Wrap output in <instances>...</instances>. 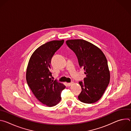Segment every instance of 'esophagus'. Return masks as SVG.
<instances>
[{
	"label": "esophagus",
	"instance_id": "esophagus-1",
	"mask_svg": "<svg viewBox=\"0 0 131 131\" xmlns=\"http://www.w3.org/2000/svg\"><path fill=\"white\" fill-rule=\"evenodd\" d=\"M72 83H73V82H70V83H67V85H68V86H70V85H71L72 84Z\"/></svg>",
	"mask_w": 131,
	"mask_h": 131
}]
</instances>
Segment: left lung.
<instances>
[{"label": "left lung", "mask_w": 131, "mask_h": 131, "mask_svg": "<svg viewBox=\"0 0 131 131\" xmlns=\"http://www.w3.org/2000/svg\"><path fill=\"white\" fill-rule=\"evenodd\" d=\"M66 44L77 57L86 77L79 81L82 91L78 96L81 102L92 104L103 96L110 81V71L105 54L97 46L83 39H71Z\"/></svg>", "instance_id": "8db88e82"}]
</instances>
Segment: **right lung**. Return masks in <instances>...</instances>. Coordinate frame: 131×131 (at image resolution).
I'll return each instance as SVG.
<instances>
[{
  "label": "right lung",
  "mask_w": 131,
  "mask_h": 131,
  "mask_svg": "<svg viewBox=\"0 0 131 131\" xmlns=\"http://www.w3.org/2000/svg\"><path fill=\"white\" fill-rule=\"evenodd\" d=\"M64 40H53L37 48L29 60L26 73L27 84L36 99L43 104L52 107L61 100L63 84L52 79L50 71L52 58Z\"/></svg>",
  "instance_id": "right-lung-1"
}]
</instances>
